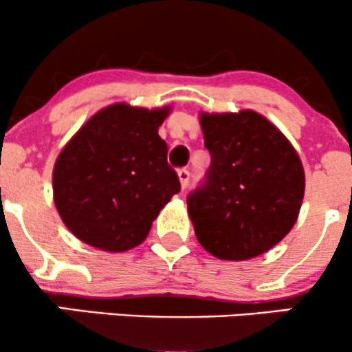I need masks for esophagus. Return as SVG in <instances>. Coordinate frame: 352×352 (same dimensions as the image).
Masks as SVG:
<instances>
[{"instance_id": "obj_1", "label": "esophagus", "mask_w": 352, "mask_h": 352, "mask_svg": "<svg viewBox=\"0 0 352 352\" xmlns=\"http://www.w3.org/2000/svg\"><path fill=\"white\" fill-rule=\"evenodd\" d=\"M179 180H180L182 188H187V187H188L190 172L187 170V168H182V170H179Z\"/></svg>"}]
</instances>
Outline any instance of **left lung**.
<instances>
[{
	"label": "left lung",
	"mask_w": 352,
	"mask_h": 352,
	"mask_svg": "<svg viewBox=\"0 0 352 352\" xmlns=\"http://www.w3.org/2000/svg\"><path fill=\"white\" fill-rule=\"evenodd\" d=\"M212 162L187 197L199 243L220 260L268 252L296 223L305 170L293 145L263 116L200 114Z\"/></svg>",
	"instance_id": "left-lung-1"
}]
</instances>
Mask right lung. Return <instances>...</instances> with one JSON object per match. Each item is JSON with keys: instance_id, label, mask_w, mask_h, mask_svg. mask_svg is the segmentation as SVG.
Instances as JSON below:
<instances>
[{"instance_id": "add662e5", "label": "right lung", "mask_w": 352, "mask_h": 352, "mask_svg": "<svg viewBox=\"0 0 352 352\" xmlns=\"http://www.w3.org/2000/svg\"><path fill=\"white\" fill-rule=\"evenodd\" d=\"M167 116L168 107L114 104L92 116L59 153L54 204L80 241L106 252L134 248L180 192L159 135Z\"/></svg>"}]
</instances>
